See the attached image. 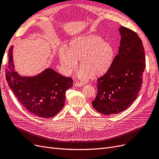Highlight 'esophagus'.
<instances>
[{
	"label": "esophagus",
	"instance_id": "34e87169",
	"mask_svg": "<svg viewBox=\"0 0 159 159\" xmlns=\"http://www.w3.org/2000/svg\"><path fill=\"white\" fill-rule=\"evenodd\" d=\"M74 86H77V87H80L82 86H83V84L81 82H76L74 84Z\"/></svg>",
	"mask_w": 159,
	"mask_h": 159
}]
</instances>
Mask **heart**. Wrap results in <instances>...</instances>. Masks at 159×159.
Returning <instances> with one entry per match:
<instances>
[{
    "label": "heart",
    "mask_w": 159,
    "mask_h": 159,
    "mask_svg": "<svg viewBox=\"0 0 159 159\" xmlns=\"http://www.w3.org/2000/svg\"><path fill=\"white\" fill-rule=\"evenodd\" d=\"M115 54L114 47L102 38L87 35L73 40L69 49L61 48L59 60L66 75L76 70L77 61H80L79 77L84 79L89 75L98 77L107 72L113 64Z\"/></svg>",
    "instance_id": "1"
}]
</instances>
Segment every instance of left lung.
<instances>
[{"label": "left lung", "instance_id": "obj_1", "mask_svg": "<svg viewBox=\"0 0 159 159\" xmlns=\"http://www.w3.org/2000/svg\"><path fill=\"white\" fill-rule=\"evenodd\" d=\"M119 31L118 54L110 70L97 79V94L91 102L104 115L120 113L134 102L141 89L146 68L144 46L137 33L122 26Z\"/></svg>", "mask_w": 159, "mask_h": 159}]
</instances>
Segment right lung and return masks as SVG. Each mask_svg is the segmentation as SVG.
<instances>
[{
  "label": "right lung",
  "instance_id": "obj_1",
  "mask_svg": "<svg viewBox=\"0 0 159 159\" xmlns=\"http://www.w3.org/2000/svg\"><path fill=\"white\" fill-rule=\"evenodd\" d=\"M13 48L8 51L6 78L8 86L24 107L39 117L50 118L64 106L66 91L73 86V79L47 68L33 77H25L15 70Z\"/></svg>",
  "mask_w": 159,
  "mask_h": 159
}]
</instances>
